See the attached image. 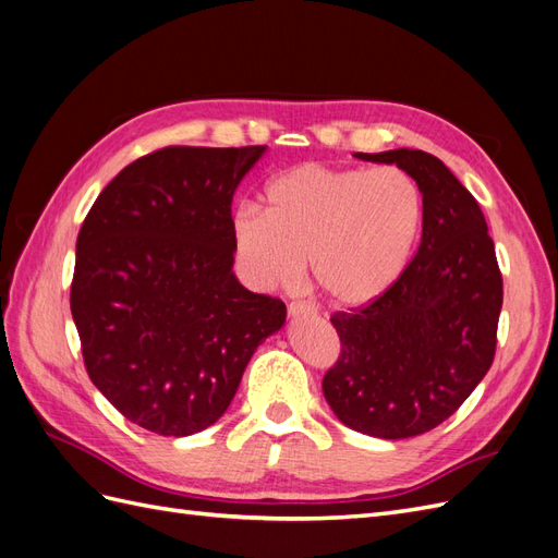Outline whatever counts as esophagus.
I'll use <instances>...</instances> for the list:
<instances>
[{
	"mask_svg": "<svg viewBox=\"0 0 558 558\" xmlns=\"http://www.w3.org/2000/svg\"><path fill=\"white\" fill-rule=\"evenodd\" d=\"M289 316L291 318H314L316 310L312 305H307V302H291Z\"/></svg>",
	"mask_w": 558,
	"mask_h": 558,
	"instance_id": "1",
	"label": "esophagus"
}]
</instances>
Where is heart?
<instances>
[{"label":"heart","mask_w":558,"mask_h":558,"mask_svg":"<svg viewBox=\"0 0 558 558\" xmlns=\"http://www.w3.org/2000/svg\"><path fill=\"white\" fill-rule=\"evenodd\" d=\"M263 211L232 214L242 277L258 291L293 289L310 260L316 289L340 310L381 300L408 272L424 232V193L400 167L300 165L263 191Z\"/></svg>","instance_id":"obj_1"}]
</instances>
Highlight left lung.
I'll return each instance as SVG.
<instances>
[{"label":"left lung","mask_w":558,"mask_h":558,"mask_svg":"<svg viewBox=\"0 0 558 558\" xmlns=\"http://www.w3.org/2000/svg\"><path fill=\"white\" fill-rule=\"evenodd\" d=\"M396 165L424 193L426 218L408 272L381 300L330 320L342 353L324 396L344 426L404 440L440 426L496 353L502 277L477 199L426 150L356 154Z\"/></svg>","instance_id":"1"}]
</instances>
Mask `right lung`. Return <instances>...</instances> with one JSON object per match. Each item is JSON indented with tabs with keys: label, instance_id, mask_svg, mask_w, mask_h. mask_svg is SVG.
<instances>
[{
	"label": "right lung",
	"instance_id": "add662e5",
	"mask_svg": "<svg viewBox=\"0 0 558 558\" xmlns=\"http://www.w3.org/2000/svg\"><path fill=\"white\" fill-rule=\"evenodd\" d=\"M267 146H167L118 172L76 240L72 316L93 384L132 424L205 430L286 324L232 272V195Z\"/></svg>",
	"mask_w": 558,
	"mask_h": 558
}]
</instances>
